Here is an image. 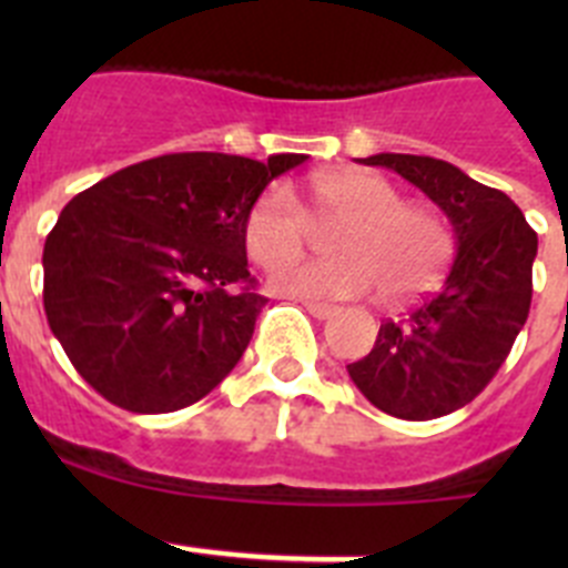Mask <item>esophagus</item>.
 <instances>
[{
    "label": "esophagus",
    "mask_w": 568,
    "mask_h": 568,
    "mask_svg": "<svg viewBox=\"0 0 568 568\" xmlns=\"http://www.w3.org/2000/svg\"><path fill=\"white\" fill-rule=\"evenodd\" d=\"M304 310H307V313L318 321L329 318V315L335 313L333 304H321V301H304Z\"/></svg>",
    "instance_id": "1"
}]
</instances>
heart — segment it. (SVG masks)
Masks as SVG:
<instances>
[{
  "label": "heart",
  "mask_w": 568,
  "mask_h": 568,
  "mask_svg": "<svg viewBox=\"0 0 568 568\" xmlns=\"http://www.w3.org/2000/svg\"><path fill=\"white\" fill-rule=\"evenodd\" d=\"M315 219H341L329 233V258H283L298 253L310 222L295 195L273 184L244 215L247 255L273 267L270 287L301 298H355L381 290L389 301L424 293L440 278L453 239L438 215L415 204L373 170H329L310 182Z\"/></svg>",
  "instance_id": "obj_1"
}]
</instances>
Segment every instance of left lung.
I'll return each mask as SVG.
<instances>
[{
  "mask_svg": "<svg viewBox=\"0 0 568 568\" xmlns=\"http://www.w3.org/2000/svg\"><path fill=\"white\" fill-rule=\"evenodd\" d=\"M395 170L453 224L449 275L406 318L384 321L369 355L346 366L364 398L404 420H433L469 404L495 378L531 304L538 235L509 195L429 155L364 159Z\"/></svg>",
  "mask_w": 568,
  "mask_h": 568,
  "instance_id": "8db88e82",
  "label": "left lung"
}]
</instances>
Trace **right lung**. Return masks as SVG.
<instances>
[{
	"label": "right lung",
	"mask_w": 568,
	"mask_h": 568,
	"mask_svg": "<svg viewBox=\"0 0 568 568\" xmlns=\"http://www.w3.org/2000/svg\"><path fill=\"white\" fill-rule=\"evenodd\" d=\"M301 162L159 155L59 213L42 255L44 313L99 395L130 413H175L233 373L267 304L250 278L244 215Z\"/></svg>",
	"instance_id": "1"
}]
</instances>
